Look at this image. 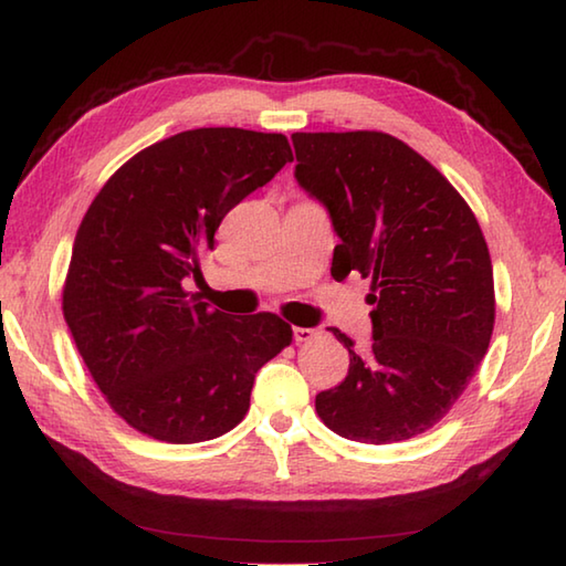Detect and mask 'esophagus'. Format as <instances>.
Instances as JSON below:
<instances>
[{"instance_id": "1", "label": "esophagus", "mask_w": 566, "mask_h": 566, "mask_svg": "<svg viewBox=\"0 0 566 566\" xmlns=\"http://www.w3.org/2000/svg\"><path fill=\"white\" fill-rule=\"evenodd\" d=\"M319 333L313 327H293V339L297 345L301 343H311V339H315Z\"/></svg>"}]
</instances>
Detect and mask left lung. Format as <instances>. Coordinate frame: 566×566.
Listing matches in <instances>:
<instances>
[{
  "mask_svg": "<svg viewBox=\"0 0 566 566\" xmlns=\"http://www.w3.org/2000/svg\"><path fill=\"white\" fill-rule=\"evenodd\" d=\"M295 179L339 237L333 275L371 281V347L349 352L339 387L319 391L329 431L397 443L429 431L461 399L495 325L493 263L471 207L429 159L377 130L295 133Z\"/></svg>",
  "mask_w": 566,
  "mask_h": 566,
  "instance_id": "obj_1",
  "label": "left lung"
}]
</instances>
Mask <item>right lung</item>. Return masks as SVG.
I'll use <instances>...</instances> for the list:
<instances>
[{"label": "right lung", "instance_id": "right-lung-1", "mask_svg": "<svg viewBox=\"0 0 566 566\" xmlns=\"http://www.w3.org/2000/svg\"><path fill=\"white\" fill-rule=\"evenodd\" d=\"M293 159L281 133L199 127L117 169L73 241L63 317L93 381L150 439L199 443L249 411L255 371L293 343L273 313L233 319L189 297L221 219Z\"/></svg>", "mask_w": 566, "mask_h": 566}]
</instances>
